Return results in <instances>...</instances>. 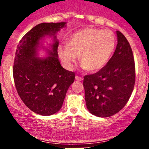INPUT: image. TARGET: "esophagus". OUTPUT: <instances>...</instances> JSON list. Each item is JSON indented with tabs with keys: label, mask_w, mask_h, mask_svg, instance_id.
Masks as SVG:
<instances>
[{
	"label": "esophagus",
	"mask_w": 149,
	"mask_h": 149,
	"mask_svg": "<svg viewBox=\"0 0 149 149\" xmlns=\"http://www.w3.org/2000/svg\"><path fill=\"white\" fill-rule=\"evenodd\" d=\"M76 80H78V81H81V80H83V77H80V76H76Z\"/></svg>",
	"instance_id": "esophagus-1"
}]
</instances>
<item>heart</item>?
<instances>
[{"label": "heart", "instance_id": "1", "mask_svg": "<svg viewBox=\"0 0 149 149\" xmlns=\"http://www.w3.org/2000/svg\"><path fill=\"white\" fill-rule=\"evenodd\" d=\"M116 38L111 31L86 27L69 37L68 43L58 48V54L68 69H73L80 55L83 67L92 72L107 64L116 49Z\"/></svg>", "mask_w": 149, "mask_h": 149}]
</instances>
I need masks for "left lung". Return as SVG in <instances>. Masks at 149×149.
<instances>
[{
  "label": "left lung",
  "mask_w": 149,
  "mask_h": 149,
  "mask_svg": "<svg viewBox=\"0 0 149 149\" xmlns=\"http://www.w3.org/2000/svg\"><path fill=\"white\" fill-rule=\"evenodd\" d=\"M118 44L109 62L98 72L84 76L85 99L88 111L98 117H110L123 108L135 83L134 57L129 42L119 31Z\"/></svg>",
  "instance_id": "1"
}]
</instances>
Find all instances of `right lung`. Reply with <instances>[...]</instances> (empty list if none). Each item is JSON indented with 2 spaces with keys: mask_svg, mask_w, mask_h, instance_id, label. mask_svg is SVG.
I'll return each mask as SVG.
<instances>
[{
  "mask_svg": "<svg viewBox=\"0 0 149 149\" xmlns=\"http://www.w3.org/2000/svg\"><path fill=\"white\" fill-rule=\"evenodd\" d=\"M66 22L41 23L24 36L17 47L13 66L15 87L22 102L30 110L50 116L61 109L66 92L74 82L75 73L61 66L56 33ZM52 36L54 42L47 49L49 57H37L40 40Z\"/></svg>",
  "mask_w": 149,
  "mask_h": 149,
  "instance_id": "add662e5",
  "label": "right lung"
}]
</instances>
